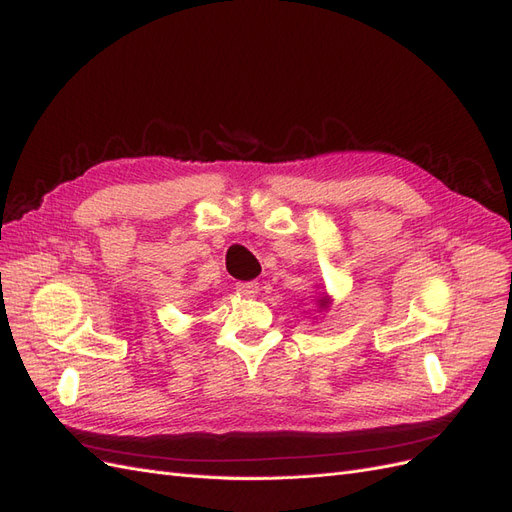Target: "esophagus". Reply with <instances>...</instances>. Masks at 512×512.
Masks as SVG:
<instances>
[{"instance_id":"obj_1","label":"esophagus","mask_w":512,"mask_h":512,"mask_svg":"<svg viewBox=\"0 0 512 512\" xmlns=\"http://www.w3.org/2000/svg\"><path fill=\"white\" fill-rule=\"evenodd\" d=\"M237 292L245 299H252L258 294V282H239L237 284Z\"/></svg>"}]
</instances>
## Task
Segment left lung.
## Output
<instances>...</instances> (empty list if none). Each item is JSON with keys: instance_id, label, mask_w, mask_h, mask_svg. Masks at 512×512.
I'll return each instance as SVG.
<instances>
[{"instance_id": "left-lung-1", "label": "left lung", "mask_w": 512, "mask_h": 512, "mask_svg": "<svg viewBox=\"0 0 512 512\" xmlns=\"http://www.w3.org/2000/svg\"><path fill=\"white\" fill-rule=\"evenodd\" d=\"M331 297H329V294L327 292H324V294H320V297L316 299V307H318V312H327V309L331 307ZM316 320V318H314Z\"/></svg>"}]
</instances>
